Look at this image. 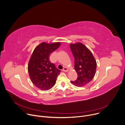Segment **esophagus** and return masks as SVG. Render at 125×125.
Returning a JSON list of instances; mask_svg holds the SVG:
<instances>
[{"label":"esophagus","instance_id":"1","mask_svg":"<svg viewBox=\"0 0 125 125\" xmlns=\"http://www.w3.org/2000/svg\"><path fill=\"white\" fill-rule=\"evenodd\" d=\"M62 71H64V72H68V69L66 67H64V68L63 69Z\"/></svg>","mask_w":125,"mask_h":125}]
</instances>
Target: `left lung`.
Segmentation results:
<instances>
[{"label":"left lung","mask_w":125,"mask_h":125,"mask_svg":"<svg viewBox=\"0 0 125 125\" xmlns=\"http://www.w3.org/2000/svg\"><path fill=\"white\" fill-rule=\"evenodd\" d=\"M75 60V69L78 78L73 84L78 86H83L90 83L94 78L96 69V62L92 54L83 44L78 42L70 44Z\"/></svg>","instance_id":"obj_1"}]
</instances>
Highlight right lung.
I'll list each match as a JSON object with an SVG mask.
<instances>
[{"label":"right lung","mask_w":125,"mask_h":125,"mask_svg":"<svg viewBox=\"0 0 125 125\" xmlns=\"http://www.w3.org/2000/svg\"><path fill=\"white\" fill-rule=\"evenodd\" d=\"M60 45L59 42H42L34 50L28 65V72L32 83L43 91L54 86L61 71L49 60L51 53Z\"/></svg>","instance_id":"add662e5"}]
</instances>
